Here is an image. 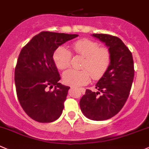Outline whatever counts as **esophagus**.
I'll return each mask as SVG.
<instances>
[{
	"label": "esophagus",
	"instance_id": "34e87169",
	"mask_svg": "<svg viewBox=\"0 0 149 149\" xmlns=\"http://www.w3.org/2000/svg\"><path fill=\"white\" fill-rule=\"evenodd\" d=\"M73 86H71V87H70V89H73ZM79 89H80V90H84V88H79Z\"/></svg>",
	"mask_w": 149,
	"mask_h": 149
}]
</instances>
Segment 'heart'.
I'll return each mask as SVG.
<instances>
[{
	"label": "heart",
	"instance_id": "b5f03b06",
	"mask_svg": "<svg viewBox=\"0 0 149 149\" xmlns=\"http://www.w3.org/2000/svg\"><path fill=\"white\" fill-rule=\"evenodd\" d=\"M73 48L77 54L84 57L82 68L86 69L66 70L63 75L65 83L70 86H82L89 81L91 75L93 79H98L105 74L111 60V52L108 49L100 48L97 43L89 39L76 41L73 44ZM71 57V52L65 47H59L53 55L54 63L60 70L69 67Z\"/></svg>",
	"mask_w": 149,
	"mask_h": 149
}]
</instances>
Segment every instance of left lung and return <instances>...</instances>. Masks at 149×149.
<instances>
[{"mask_svg": "<svg viewBox=\"0 0 149 149\" xmlns=\"http://www.w3.org/2000/svg\"><path fill=\"white\" fill-rule=\"evenodd\" d=\"M92 36L108 47L111 55V64L95 85L97 92L86 89L79 105L86 118L102 121L117 114L129 97L135 73L133 59L129 49L118 37L107 34Z\"/></svg>", "mask_w": 149, "mask_h": 149, "instance_id": "1", "label": "left lung"}]
</instances>
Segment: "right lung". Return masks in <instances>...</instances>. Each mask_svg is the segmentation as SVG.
Returning <instances> with one entry per match:
<instances>
[{
	"label": "right lung",
	"mask_w": 149,
	"mask_h": 149,
	"mask_svg": "<svg viewBox=\"0 0 149 149\" xmlns=\"http://www.w3.org/2000/svg\"><path fill=\"white\" fill-rule=\"evenodd\" d=\"M77 36L41 32L20 52L14 73L16 91L22 108L35 121L49 123L61 116L70 87L59 83L53 54L60 46ZM53 87V91L48 90Z\"/></svg>",
	"instance_id": "add662e5"
}]
</instances>
